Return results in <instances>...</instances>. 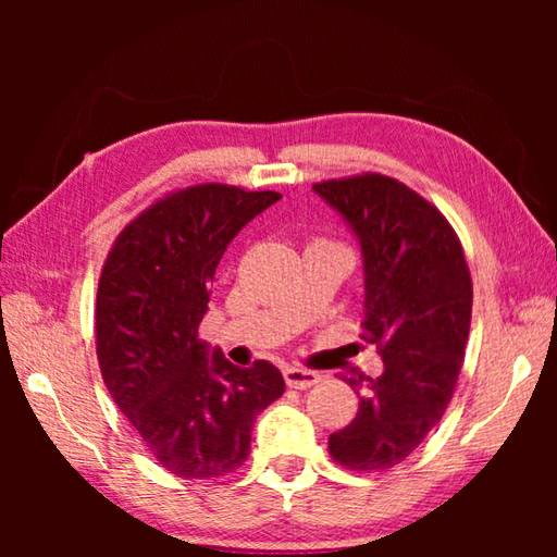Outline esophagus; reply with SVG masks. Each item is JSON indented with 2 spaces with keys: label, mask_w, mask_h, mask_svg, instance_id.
<instances>
[{
  "label": "esophagus",
  "mask_w": 557,
  "mask_h": 557,
  "mask_svg": "<svg viewBox=\"0 0 557 557\" xmlns=\"http://www.w3.org/2000/svg\"><path fill=\"white\" fill-rule=\"evenodd\" d=\"M285 383L289 385V388L305 391V388H312L314 383H319V375L314 371L299 369V366H287V369H285Z\"/></svg>",
  "instance_id": "1"
}]
</instances>
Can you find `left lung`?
Masks as SVG:
<instances>
[{
	"label": "left lung",
	"instance_id": "left-lung-1",
	"mask_svg": "<svg viewBox=\"0 0 557 557\" xmlns=\"http://www.w3.org/2000/svg\"><path fill=\"white\" fill-rule=\"evenodd\" d=\"M312 188L361 245L363 329L383 358L379 379L344 375L361 403L329 451L346 469L385 471L420 447L455 393L471 322L465 250L445 215L395 178Z\"/></svg>",
	"mask_w": 557,
	"mask_h": 557
}]
</instances>
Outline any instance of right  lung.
<instances>
[{"label": "right lung", "mask_w": 557, "mask_h": 557, "mask_svg": "<svg viewBox=\"0 0 557 557\" xmlns=\"http://www.w3.org/2000/svg\"><path fill=\"white\" fill-rule=\"evenodd\" d=\"M282 196L203 184L132 221L98 285L96 342L108 391L159 465L184 479L238 469L258 412L285 393L275 366L238 369L199 338L225 248Z\"/></svg>", "instance_id": "right-lung-1"}]
</instances>
